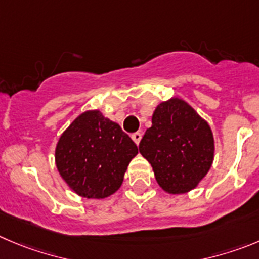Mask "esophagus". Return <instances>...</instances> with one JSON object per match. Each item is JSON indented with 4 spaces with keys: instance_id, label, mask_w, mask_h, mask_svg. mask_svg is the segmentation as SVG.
Here are the masks:
<instances>
[{
    "instance_id": "esophagus-1",
    "label": "esophagus",
    "mask_w": 259,
    "mask_h": 259,
    "mask_svg": "<svg viewBox=\"0 0 259 259\" xmlns=\"http://www.w3.org/2000/svg\"><path fill=\"white\" fill-rule=\"evenodd\" d=\"M132 138H133V141L135 142V144H139V142H141V139H142V133L141 132H137V133H134V134L132 135Z\"/></svg>"
}]
</instances>
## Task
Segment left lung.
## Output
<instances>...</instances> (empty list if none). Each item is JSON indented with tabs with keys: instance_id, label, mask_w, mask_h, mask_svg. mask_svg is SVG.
Returning a JSON list of instances; mask_svg holds the SVG:
<instances>
[{
	"instance_id": "left-lung-1",
	"label": "left lung",
	"mask_w": 259,
	"mask_h": 259,
	"mask_svg": "<svg viewBox=\"0 0 259 259\" xmlns=\"http://www.w3.org/2000/svg\"><path fill=\"white\" fill-rule=\"evenodd\" d=\"M139 152L153 167L159 187L181 194L194 189L211 168L213 135L187 102L172 98L157 106Z\"/></svg>"
}]
</instances>
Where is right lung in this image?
Here are the masks:
<instances>
[{
  "label": "right lung",
  "instance_id": "obj_1",
  "mask_svg": "<svg viewBox=\"0 0 259 259\" xmlns=\"http://www.w3.org/2000/svg\"><path fill=\"white\" fill-rule=\"evenodd\" d=\"M138 147L120 125L100 111H87L64 132L56 147V166L66 184L84 198H102L121 187Z\"/></svg>",
  "mask_w": 259,
  "mask_h": 259
}]
</instances>
